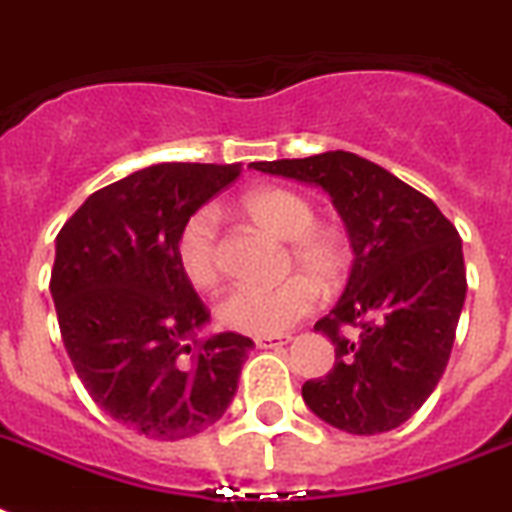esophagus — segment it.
I'll list each match as a JSON object with an SVG mask.
<instances>
[{
  "mask_svg": "<svg viewBox=\"0 0 512 512\" xmlns=\"http://www.w3.org/2000/svg\"><path fill=\"white\" fill-rule=\"evenodd\" d=\"M292 342L289 334H278V336H255V344L260 350H273V347H284V344Z\"/></svg>",
  "mask_w": 512,
  "mask_h": 512,
  "instance_id": "1",
  "label": "esophagus"
}]
</instances>
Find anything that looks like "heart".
Listing matches in <instances>:
<instances>
[{
    "label": "heart",
    "mask_w": 512,
    "mask_h": 512,
    "mask_svg": "<svg viewBox=\"0 0 512 512\" xmlns=\"http://www.w3.org/2000/svg\"><path fill=\"white\" fill-rule=\"evenodd\" d=\"M242 210L257 226L278 239H289V268L334 286L347 276L350 249L328 228H315V210L305 197L281 186H263L242 199ZM178 265L197 289H210L220 276L218 218L213 210H197L186 218L176 242ZM315 286L305 276H292L276 286H236L218 302V321L231 331L273 336L305 318L315 305Z\"/></svg>",
    "instance_id": "obj_1"
}]
</instances>
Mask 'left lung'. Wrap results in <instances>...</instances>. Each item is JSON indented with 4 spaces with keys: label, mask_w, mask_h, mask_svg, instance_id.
<instances>
[{
    "label": "left lung",
    "mask_w": 512,
    "mask_h": 512,
    "mask_svg": "<svg viewBox=\"0 0 512 512\" xmlns=\"http://www.w3.org/2000/svg\"><path fill=\"white\" fill-rule=\"evenodd\" d=\"M252 168L328 191L355 252L342 299L315 323L334 342L336 363L305 381L307 407L347 434L397 429L450 360L468 289L458 228L426 194L342 149ZM344 325L361 334L350 340Z\"/></svg>",
    "instance_id": "8db88e82"
}]
</instances>
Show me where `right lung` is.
Here are the masks:
<instances>
[{"label": "right lung", "instance_id": "add662e5", "mask_svg": "<svg viewBox=\"0 0 512 512\" xmlns=\"http://www.w3.org/2000/svg\"><path fill=\"white\" fill-rule=\"evenodd\" d=\"M242 165L160 162L94 191L57 234L62 344L110 418L176 442L210 429L239 386L249 336L197 339L210 310L178 265L181 226Z\"/></svg>", "mask_w": 512, "mask_h": 512}]
</instances>
